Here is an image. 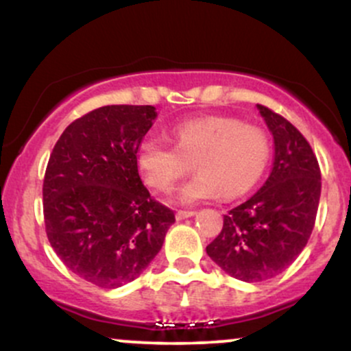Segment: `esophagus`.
Masks as SVG:
<instances>
[{"label":"esophagus","instance_id":"esophagus-1","mask_svg":"<svg viewBox=\"0 0 351 351\" xmlns=\"http://www.w3.org/2000/svg\"><path fill=\"white\" fill-rule=\"evenodd\" d=\"M191 216H195V211H189V209H178V211H176V219L178 221Z\"/></svg>","mask_w":351,"mask_h":351}]
</instances>
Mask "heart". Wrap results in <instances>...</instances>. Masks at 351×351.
<instances>
[{
	"mask_svg": "<svg viewBox=\"0 0 351 351\" xmlns=\"http://www.w3.org/2000/svg\"><path fill=\"white\" fill-rule=\"evenodd\" d=\"M175 147L147 136L136 148L142 178L156 191L168 193L189 171L198 175L180 191L183 203L244 195L261 176L271 156V138L257 125L231 117L193 119L173 128Z\"/></svg>",
	"mask_w": 351,
	"mask_h": 351,
	"instance_id": "obj_1",
	"label": "heart"
}]
</instances>
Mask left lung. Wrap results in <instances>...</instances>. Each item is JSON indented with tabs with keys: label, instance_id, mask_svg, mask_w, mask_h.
I'll return each instance as SVG.
<instances>
[{
	"label": "left lung",
	"instance_id": "8db88e82",
	"mask_svg": "<svg viewBox=\"0 0 351 351\" xmlns=\"http://www.w3.org/2000/svg\"><path fill=\"white\" fill-rule=\"evenodd\" d=\"M274 135L271 176L256 195L224 215L208 256L234 279L263 282L279 276L304 251L320 201L317 156L287 119L257 104Z\"/></svg>",
	"mask_w": 351,
	"mask_h": 351
}]
</instances>
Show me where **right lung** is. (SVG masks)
Instances as JSON below:
<instances>
[{"mask_svg": "<svg viewBox=\"0 0 351 351\" xmlns=\"http://www.w3.org/2000/svg\"><path fill=\"white\" fill-rule=\"evenodd\" d=\"M153 106H106L74 120L43 183L44 226L59 259L84 280L117 289L162 249L175 213L152 198L136 165Z\"/></svg>", "mask_w": 351, "mask_h": 351, "instance_id": "obj_1", "label": "right lung"}]
</instances>
